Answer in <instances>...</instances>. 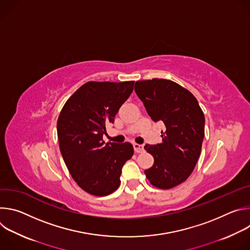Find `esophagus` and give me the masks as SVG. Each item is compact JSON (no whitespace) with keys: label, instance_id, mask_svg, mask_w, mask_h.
<instances>
[{"label":"esophagus","instance_id":"34e87169","mask_svg":"<svg viewBox=\"0 0 250 250\" xmlns=\"http://www.w3.org/2000/svg\"><path fill=\"white\" fill-rule=\"evenodd\" d=\"M133 148H134V151H135L136 153H141V152H144V150H145L144 146L137 145V144H134V145H133Z\"/></svg>","mask_w":250,"mask_h":250}]
</instances>
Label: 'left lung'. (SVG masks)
I'll list each match as a JSON object with an SVG mask.
<instances>
[{
  "instance_id": "1",
  "label": "left lung",
  "mask_w": 250,
  "mask_h": 250,
  "mask_svg": "<svg viewBox=\"0 0 250 250\" xmlns=\"http://www.w3.org/2000/svg\"><path fill=\"white\" fill-rule=\"evenodd\" d=\"M134 91L153 122H162V142L146 145L154 158L145 171L151 185L171 189L188 179L201 154L205 135V116L195 96L171 80L137 81Z\"/></svg>"
}]
</instances>
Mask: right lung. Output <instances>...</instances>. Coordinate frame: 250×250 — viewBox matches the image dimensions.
I'll list each match as a JSON object with an SVG mask.
<instances>
[{
    "instance_id": "right-lung-1",
    "label": "right lung",
    "mask_w": 250,
    "mask_h": 250,
    "mask_svg": "<svg viewBox=\"0 0 250 250\" xmlns=\"http://www.w3.org/2000/svg\"><path fill=\"white\" fill-rule=\"evenodd\" d=\"M133 83L87 82L66 101L58 117L63 160L78 186L91 195L103 197L115 192L121 185L124 164L133 155L129 142L103 140L105 125L114 124L121 105L132 93Z\"/></svg>"
}]
</instances>
